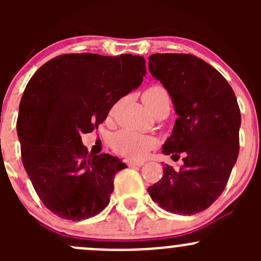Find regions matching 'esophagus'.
Listing matches in <instances>:
<instances>
[{"instance_id": "obj_1", "label": "esophagus", "mask_w": 261, "mask_h": 261, "mask_svg": "<svg viewBox=\"0 0 261 261\" xmlns=\"http://www.w3.org/2000/svg\"><path fill=\"white\" fill-rule=\"evenodd\" d=\"M145 164L144 160H128L127 165L128 167H141V165Z\"/></svg>"}]
</instances>
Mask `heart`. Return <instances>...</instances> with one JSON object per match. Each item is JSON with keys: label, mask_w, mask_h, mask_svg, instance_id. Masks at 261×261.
<instances>
[{"label": "heart", "mask_w": 261, "mask_h": 261, "mask_svg": "<svg viewBox=\"0 0 261 261\" xmlns=\"http://www.w3.org/2000/svg\"><path fill=\"white\" fill-rule=\"evenodd\" d=\"M164 98H168V93L162 86L149 87L143 94V101L147 109ZM111 145L116 151L126 156L144 158L150 149L156 145V139L133 130H121L112 136Z\"/></svg>", "instance_id": "heart-1"}]
</instances>
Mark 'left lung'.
Listing matches in <instances>:
<instances>
[{
  "instance_id": "8db88e82",
  "label": "left lung",
  "mask_w": 261,
  "mask_h": 261,
  "mask_svg": "<svg viewBox=\"0 0 261 261\" xmlns=\"http://www.w3.org/2000/svg\"><path fill=\"white\" fill-rule=\"evenodd\" d=\"M149 72L167 89L178 115L163 154L177 159L183 154L184 164L179 170L165 164L162 179L147 192L168 212H202L221 196L238 160V99L222 74L194 55L152 54Z\"/></svg>"
}]
</instances>
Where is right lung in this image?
<instances>
[{
  "label": "right lung",
  "instance_id": "1",
  "mask_svg": "<svg viewBox=\"0 0 261 261\" xmlns=\"http://www.w3.org/2000/svg\"><path fill=\"white\" fill-rule=\"evenodd\" d=\"M143 57L64 54L41 65L20 102L17 136L26 173L53 213L81 221L107 207L125 163L88 155L82 134L103 122L116 102L143 83Z\"/></svg>",
  "mask_w": 261,
  "mask_h": 261
}]
</instances>
